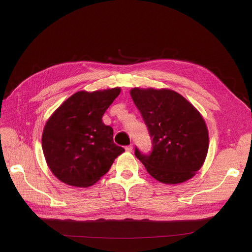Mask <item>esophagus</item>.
Listing matches in <instances>:
<instances>
[{"label": "esophagus", "mask_w": 252, "mask_h": 252, "mask_svg": "<svg viewBox=\"0 0 252 252\" xmlns=\"http://www.w3.org/2000/svg\"><path fill=\"white\" fill-rule=\"evenodd\" d=\"M126 152H128V153H130V152L132 151V145L126 146Z\"/></svg>", "instance_id": "obj_1"}]
</instances>
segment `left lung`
Wrapping results in <instances>:
<instances>
[{
  "label": "left lung",
  "mask_w": 252,
  "mask_h": 252,
  "mask_svg": "<svg viewBox=\"0 0 252 252\" xmlns=\"http://www.w3.org/2000/svg\"><path fill=\"white\" fill-rule=\"evenodd\" d=\"M131 98L148 126L152 151L134 156L163 184H179L201 167L208 151V132L195 107L170 90L132 89Z\"/></svg>",
  "instance_id": "1"
}]
</instances>
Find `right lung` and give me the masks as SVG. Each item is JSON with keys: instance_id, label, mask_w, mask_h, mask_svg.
Returning <instances> with one entry per match:
<instances>
[{"instance_id": "right-lung-1", "label": "right lung", "mask_w": 252, "mask_h": 252, "mask_svg": "<svg viewBox=\"0 0 252 252\" xmlns=\"http://www.w3.org/2000/svg\"><path fill=\"white\" fill-rule=\"evenodd\" d=\"M120 93V88L78 92L47 122L42 137L44 156L52 172L63 183L91 187L125 152L114 142L113 127L101 121Z\"/></svg>"}]
</instances>
